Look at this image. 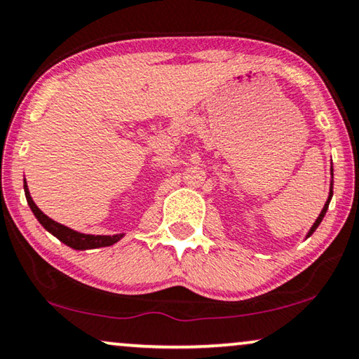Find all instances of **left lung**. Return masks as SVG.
<instances>
[{
	"label": "left lung",
	"instance_id": "8db88e82",
	"mask_svg": "<svg viewBox=\"0 0 359 359\" xmlns=\"http://www.w3.org/2000/svg\"><path fill=\"white\" fill-rule=\"evenodd\" d=\"M332 176H333V168H332ZM332 196H333V181H332V184H330V194H328L327 203H325V206H323V209H322V212H320V216L316 217V221L313 222V226L310 227V231H309V234H306V237H310L311 234H313V232L316 231V227L320 226V222L323 221L325 214H327V211H328V204H330V201H332Z\"/></svg>",
	"mask_w": 359,
	"mask_h": 359
}]
</instances>
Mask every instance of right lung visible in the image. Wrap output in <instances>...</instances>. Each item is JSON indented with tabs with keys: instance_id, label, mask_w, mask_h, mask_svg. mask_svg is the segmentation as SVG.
Segmentation results:
<instances>
[{
	"instance_id": "1",
	"label": "right lung",
	"mask_w": 359,
	"mask_h": 359,
	"mask_svg": "<svg viewBox=\"0 0 359 359\" xmlns=\"http://www.w3.org/2000/svg\"><path fill=\"white\" fill-rule=\"evenodd\" d=\"M25 194H26L27 204H29L31 211L34 212L36 219L44 226L46 231H49L50 234L57 237L60 242H64V244L69 245V248H72V249H76V250L109 248V245L115 244V242H118L123 237V234H114V236L82 234V232H77V231L71 229V227L62 226V224H59V222L53 221L49 216H46V214L41 211L39 208L36 206L34 201H32V198H31V194H29V189H27L26 180H25Z\"/></svg>"
}]
</instances>
